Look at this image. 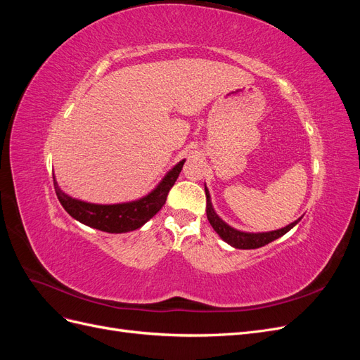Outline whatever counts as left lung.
<instances>
[{
    "instance_id": "left-lung-1",
    "label": "left lung",
    "mask_w": 360,
    "mask_h": 360,
    "mask_svg": "<svg viewBox=\"0 0 360 360\" xmlns=\"http://www.w3.org/2000/svg\"><path fill=\"white\" fill-rule=\"evenodd\" d=\"M205 191V198H207V219H209L210 225L213 226V230L219 234V237L222 238L224 242H226L228 245H231L233 248L237 249H257L264 246L270 242L276 240L281 236H284L285 233H288L294 225H297L302 217H299L297 221L291 222L290 225L281 228V230H275V231H269V233H245V231H238L236 228L230 226L228 224H225L219 216L216 214L213 205H212V200H210V193L207 186L204 188Z\"/></svg>"
}]
</instances>
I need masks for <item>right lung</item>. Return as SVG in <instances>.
<instances>
[{
  "instance_id": "1",
  "label": "right lung",
  "mask_w": 360,
  "mask_h": 360,
  "mask_svg": "<svg viewBox=\"0 0 360 360\" xmlns=\"http://www.w3.org/2000/svg\"><path fill=\"white\" fill-rule=\"evenodd\" d=\"M184 165V159L167 172L158 186L146 197L122 204H93L76 200L64 193L53 177L58 201L73 219L105 233H129L150 221L165 204L168 192L176 183Z\"/></svg>"
}]
</instances>
